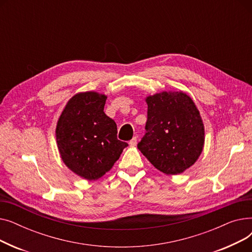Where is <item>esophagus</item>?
<instances>
[{"label": "esophagus", "instance_id": "34e87169", "mask_svg": "<svg viewBox=\"0 0 252 252\" xmlns=\"http://www.w3.org/2000/svg\"><path fill=\"white\" fill-rule=\"evenodd\" d=\"M129 145H130V146H136V145H137V137H134L133 139L129 141Z\"/></svg>", "mask_w": 252, "mask_h": 252}]
</instances>
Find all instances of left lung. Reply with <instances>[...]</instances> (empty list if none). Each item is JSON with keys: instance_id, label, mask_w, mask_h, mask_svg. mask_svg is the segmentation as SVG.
<instances>
[{"instance_id": "1", "label": "left lung", "mask_w": 252, "mask_h": 252, "mask_svg": "<svg viewBox=\"0 0 252 252\" xmlns=\"http://www.w3.org/2000/svg\"><path fill=\"white\" fill-rule=\"evenodd\" d=\"M145 135L138 143L143 155L166 175L189 168L201 154L204 126L199 111L185 93L149 96Z\"/></svg>"}]
</instances>
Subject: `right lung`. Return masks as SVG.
Here are the masks:
<instances>
[{"label":"right lung","instance_id":"1","mask_svg":"<svg viewBox=\"0 0 252 252\" xmlns=\"http://www.w3.org/2000/svg\"><path fill=\"white\" fill-rule=\"evenodd\" d=\"M106 96L79 93L65 106L56 127L58 149L64 163L89 181L104 176L127 143L117 139V126L104 112Z\"/></svg>","mask_w":252,"mask_h":252}]
</instances>
